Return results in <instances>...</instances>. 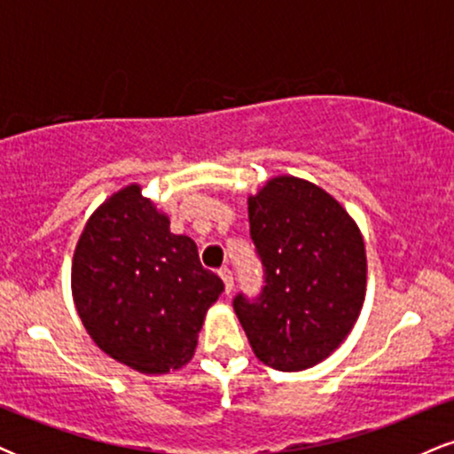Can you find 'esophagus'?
I'll list each match as a JSON object with an SVG mask.
<instances>
[{
	"instance_id": "obj_1",
	"label": "esophagus",
	"mask_w": 454,
	"mask_h": 454,
	"mask_svg": "<svg viewBox=\"0 0 454 454\" xmlns=\"http://www.w3.org/2000/svg\"><path fill=\"white\" fill-rule=\"evenodd\" d=\"M220 278L223 279V286H226V294H231V293H232V288H234V278H232V270L228 269V267L220 269Z\"/></svg>"
}]
</instances>
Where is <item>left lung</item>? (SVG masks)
<instances>
[{
  "instance_id": "left-lung-1",
  "label": "left lung",
  "mask_w": 454,
  "mask_h": 454,
  "mask_svg": "<svg viewBox=\"0 0 454 454\" xmlns=\"http://www.w3.org/2000/svg\"><path fill=\"white\" fill-rule=\"evenodd\" d=\"M247 211L267 286L256 301L234 299L239 322L264 364L314 367L341 346L363 309V234L335 198L299 176L269 179L247 198Z\"/></svg>"
}]
</instances>
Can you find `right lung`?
<instances>
[{"label": "right lung", "instance_id": "right-lung-1", "mask_svg": "<svg viewBox=\"0 0 454 454\" xmlns=\"http://www.w3.org/2000/svg\"><path fill=\"white\" fill-rule=\"evenodd\" d=\"M223 281L198 247L170 232L138 184L91 213L72 258V299L96 346L117 363L161 376L192 361L198 333Z\"/></svg>", "mask_w": 454, "mask_h": 454}]
</instances>
